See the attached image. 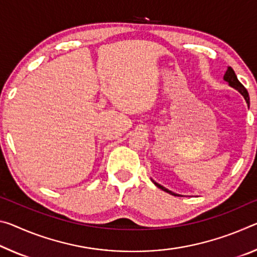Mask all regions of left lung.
<instances>
[{"mask_svg":"<svg viewBox=\"0 0 257 257\" xmlns=\"http://www.w3.org/2000/svg\"><path fill=\"white\" fill-rule=\"evenodd\" d=\"M223 79H224V81H226V82L229 83L230 87L234 88L235 90H238L240 93H241V95L243 96V98H245V100H246V103L248 104V106H249V95H248V91L246 90V88L243 87V85L239 82L238 77H237V75H235L234 71L232 70V67H230V66L227 67V70H226V72H225V74H224ZM151 181H152V182L154 183V185L158 186L159 189H161L162 191H165V192L169 193V194H172V195H175V197H182L181 194L175 193V192H173V191H170V190H168V189H166L165 186L160 185V184H159V183L154 182V181L152 180V178H151Z\"/></svg>","mask_w":257,"mask_h":257,"instance_id":"obj_1","label":"left lung"}]
</instances>
